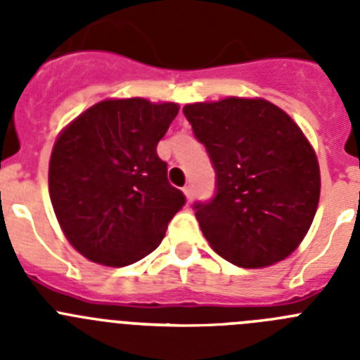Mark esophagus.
<instances>
[{"label":"esophagus","mask_w":360,"mask_h":360,"mask_svg":"<svg viewBox=\"0 0 360 360\" xmlns=\"http://www.w3.org/2000/svg\"><path fill=\"white\" fill-rule=\"evenodd\" d=\"M184 195H186L187 202H191V200H193V196H195V193H193V187L191 186L184 187Z\"/></svg>","instance_id":"34e87169"}]
</instances>
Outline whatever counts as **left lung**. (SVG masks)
Listing matches in <instances>:
<instances>
[{"mask_svg": "<svg viewBox=\"0 0 360 360\" xmlns=\"http://www.w3.org/2000/svg\"><path fill=\"white\" fill-rule=\"evenodd\" d=\"M216 173L214 196L193 205L203 236L243 269L295 250L316 216V153L297 124L263 98H224L184 108Z\"/></svg>", "mask_w": 360, "mask_h": 360, "instance_id": "left-lung-1", "label": "left lung"}]
</instances>
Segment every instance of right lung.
Here are the masks:
<instances>
[{
    "instance_id": "1",
    "label": "right lung",
    "mask_w": 360,
    "mask_h": 360,
    "mask_svg": "<svg viewBox=\"0 0 360 360\" xmlns=\"http://www.w3.org/2000/svg\"><path fill=\"white\" fill-rule=\"evenodd\" d=\"M178 113L173 103L103 101L61 133L50 158V200L84 257L126 266L157 249L186 195L167 180L157 144Z\"/></svg>"
}]
</instances>
